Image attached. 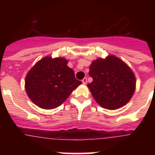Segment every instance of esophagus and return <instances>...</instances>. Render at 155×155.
<instances>
[{
	"instance_id": "obj_1",
	"label": "esophagus",
	"mask_w": 155,
	"mask_h": 155,
	"mask_svg": "<svg viewBox=\"0 0 155 155\" xmlns=\"http://www.w3.org/2000/svg\"><path fill=\"white\" fill-rule=\"evenodd\" d=\"M82 82L84 85H85V84L87 83V78H84V79L82 80Z\"/></svg>"
}]
</instances>
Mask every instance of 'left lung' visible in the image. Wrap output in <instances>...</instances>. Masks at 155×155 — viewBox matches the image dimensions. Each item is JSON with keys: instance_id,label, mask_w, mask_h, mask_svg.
Returning <instances> with one entry per match:
<instances>
[{"instance_id": "left-lung-1", "label": "left lung", "mask_w": 155, "mask_h": 155, "mask_svg": "<svg viewBox=\"0 0 155 155\" xmlns=\"http://www.w3.org/2000/svg\"><path fill=\"white\" fill-rule=\"evenodd\" d=\"M89 69V76L93 81L87 87L101 107L116 109L129 102L135 91L136 78L123 61L109 55L94 61Z\"/></svg>"}]
</instances>
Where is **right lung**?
<instances>
[{
  "label": "right lung",
  "instance_id": "add662e5",
  "mask_svg": "<svg viewBox=\"0 0 155 155\" xmlns=\"http://www.w3.org/2000/svg\"><path fill=\"white\" fill-rule=\"evenodd\" d=\"M64 58L50 56L39 61L25 77V91L31 101L45 109L58 107L82 84Z\"/></svg>",
  "mask_w": 155,
  "mask_h": 155
}]
</instances>
